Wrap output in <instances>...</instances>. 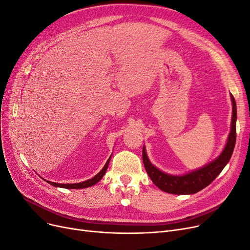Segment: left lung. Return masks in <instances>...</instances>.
I'll return each instance as SVG.
<instances>
[{
    "label": "left lung",
    "instance_id": "obj_1",
    "mask_svg": "<svg viewBox=\"0 0 250 250\" xmlns=\"http://www.w3.org/2000/svg\"><path fill=\"white\" fill-rule=\"evenodd\" d=\"M230 100H232L233 104V115L232 124H230V132L228 137L227 144L218 158L205 165L204 167L184 175L167 174L159 170L151 164L148 156H147L145 146H143L142 158L145 170L147 174L149 175L152 182L160 189L169 193H174V195H191V193H196L208 187L223 171L233 154L236 144L237 107L233 95H230Z\"/></svg>",
    "mask_w": 250,
    "mask_h": 250
}]
</instances>
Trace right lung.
<instances>
[{
    "instance_id": "add662e5",
    "label": "right lung",
    "mask_w": 250,
    "mask_h": 250,
    "mask_svg": "<svg viewBox=\"0 0 250 250\" xmlns=\"http://www.w3.org/2000/svg\"><path fill=\"white\" fill-rule=\"evenodd\" d=\"M110 159L111 156L108 159L107 163L105 164V166L103 167V169H102L95 177H92L86 181H83V182H79V183H68V184H64V183H57V182H51V181H47L49 184H51V186L55 187V188H69V189H78V188H89V187H92L95 186L96 183H98L102 178H103V176L105 175L106 171H107V168H108V165H109V162H110Z\"/></svg>"
}]
</instances>
